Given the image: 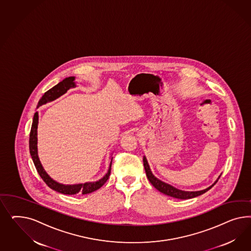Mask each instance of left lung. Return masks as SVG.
<instances>
[{
  "label": "left lung",
  "instance_id": "left-lung-1",
  "mask_svg": "<svg viewBox=\"0 0 251 251\" xmlns=\"http://www.w3.org/2000/svg\"><path fill=\"white\" fill-rule=\"evenodd\" d=\"M144 166H145V173H146V176H147L149 181L151 182V184L156 190H159L160 192L166 194L167 196L176 198V199H180V200H187V199L197 197V196H200V195L205 193L206 191H208L211 188H213L221 176H219V177L216 179V181L205 190H199V191H185V190H178V189H176L175 187H173V186H171L167 183L163 182L157 177H155L154 176L152 175V171L150 169V167L148 165V162H147L145 156H144Z\"/></svg>",
  "mask_w": 251,
  "mask_h": 251
}]
</instances>
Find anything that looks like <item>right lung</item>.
<instances>
[{
  "label": "right lung",
  "mask_w": 251,
  "mask_h": 251,
  "mask_svg": "<svg viewBox=\"0 0 251 251\" xmlns=\"http://www.w3.org/2000/svg\"><path fill=\"white\" fill-rule=\"evenodd\" d=\"M75 77L71 76L67 77L64 80H62L59 84H56L52 88L46 92L45 94L42 96V98L38 101V106L44 105L48 102L53 101L59 97L65 94L67 90L70 88L75 87ZM38 113L36 112L33 118V122H32V127H31L30 135H29V151H30L31 157L34 162V165L36 167V169L38 171V174L41 176V178L44 180V182L52 190L60 192L62 194L66 195H74V194H88L91 193L95 190L100 189L106 180L108 179L110 171H111V165H112V158L111 162L109 164V167L107 170V173L101 179L96 182H86L84 184H75V185H63L61 183L56 182L53 180L50 176L47 174L44 168L42 167L38 155Z\"/></svg>",
  "instance_id": "right-lung-1"
}]
</instances>
